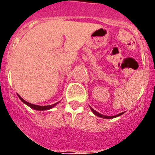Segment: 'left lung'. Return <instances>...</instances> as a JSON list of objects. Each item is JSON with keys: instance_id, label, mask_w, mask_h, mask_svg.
I'll return each mask as SVG.
<instances>
[{"instance_id": "1", "label": "left lung", "mask_w": 155, "mask_h": 155, "mask_svg": "<svg viewBox=\"0 0 155 155\" xmlns=\"http://www.w3.org/2000/svg\"><path fill=\"white\" fill-rule=\"evenodd\" d=\"M90 109H91V110L92 111V113H94V114L95 115V116H98V117H101V118H104V119H113V118H116V117H118V116H121L122 114H124V113H120V114H118V115H116V116H105V115H102V114H101V113H98V112H96V111H95V110H94V109H93L91 107V106H90Z\"/></svg>"}]
</instances>
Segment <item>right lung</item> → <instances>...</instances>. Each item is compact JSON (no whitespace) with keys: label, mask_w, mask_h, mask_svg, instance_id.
Masks as SVG:
<instances>
[{"label":"right lung","mask_w":155,"mask_h":155,"mask_svg":"<svg viewBox=\"0 0 155 155\" xmlns=\"http://www.w3.org/2000/svg\"><path fill=\"white\" fill-rule=\"evenodd\" d=\"M18 98L21 99V102H23V103H25V105H27L28 106H29L31 109H35V110H38V111H43V110H49V109H52V108H53L55 105H57V104L59 103L60 102H57V103L55 104H53V105H34V104H31L29 103V102H26L25 100L23 99L22 98H21L19 94H18Z\"/></svg>","instance_id":"obj_1"}]
</instances>
